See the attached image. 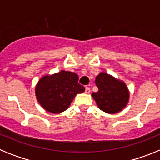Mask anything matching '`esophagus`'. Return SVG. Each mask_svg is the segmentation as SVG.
<instances>
[{
	"label": "esophagus",
	"mask_w": 160,
	"mask_h": 160,
	"mask_svg": "<svg viewBox=\"0 0 160 160\" xmlns=\"http://www.w3.org/2000/svg\"><path fill=\"white\" fill-rule=\"evenodd\" d=\"M85 92L87 93V94H90V87H86V89H85Z\"/></svg>",
	"instance_id": "34e87169"
}]
</instances>
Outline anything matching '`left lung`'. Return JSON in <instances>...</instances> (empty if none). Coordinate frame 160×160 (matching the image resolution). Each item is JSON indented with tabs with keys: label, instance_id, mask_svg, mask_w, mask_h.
<instances>
[{
	"label": "left lung",
	"instance_id": "obj_1",
	"mask_svg": "<svg viewBox=\"0 0 160 160\" xmlns=\"http://www.w3.org/2000/svg\"><path fill=\"white\" fill-rule=\"evenodd\" d=\"M95 84L98 90L91 95L100 110L108 114H116L127 106L130 94L123 82L102 72L96 77Z\"/></svg>",
	"mask_w": 160,
	"mask_h": 160
}]
</instances>
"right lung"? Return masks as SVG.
<instances>
[{
    "mask_svg": "<svg viewBox=\"0 0 160 160\" xmlns=\"http://www.w3.org/2000/svg\"><path fill=\"white\" fill-rule=\"evenodd\" d=\"M84 91V87L78 83L77 73L65 70L43 76L35 87L38 102L46 111L53 114L66 111L74 97Z\"/></svg>",
    "mask_w": 160,
    "mask_h": 160,
    "instance_id": "1",
    "label": "right lung"
}]
</instances>
